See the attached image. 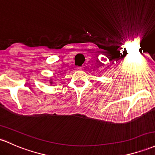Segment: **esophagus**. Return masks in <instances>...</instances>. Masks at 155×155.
I'll list each match as a JSON object with an SVG mask.
<instances>
[{"instance_id": "34e87169", "label": "esophagus", "mask_w": 155, "mask_h": 155, "mask_svg": "<svg viewBox=\"0 0 155 155\" xmlns=\"http://www.w3.org/2000/svg\"><path fill=\"white\" fill-rule=\"evenodd\" d=\"M82 68H80V67H78L77 68V70H81Z\"/></svg>"}]
</instances>
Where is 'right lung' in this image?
Masks as SVG:
<instances>
[{"instance_id": "add662e5", "label": "right lung", "mask_w": 155, "mask_h": 155, "mask_svg": "<svg viewBox=\"0 0 155 155\" xmlns=\"http://www.w3.org/2000/svg\"><path fill=\"white\" fill-rule=\"evenodd\" d=\"M50 83H51H51H52V81H51V82H50Z\"/></svg>"}]
</instances>
